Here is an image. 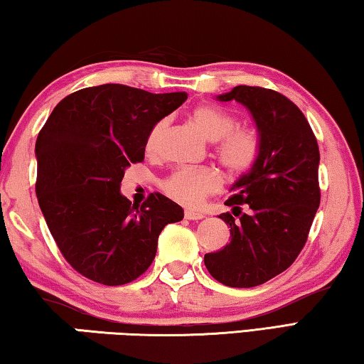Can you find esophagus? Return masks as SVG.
<instances>
[{
  "label": "esophagus",
  "instance_id": "obj_1",
  "mask_svg": "<svg viewBox=\"0 0 364 364\" xmlns=\"http://www.w3.org/2000/svg\"><path fill=\"white\" fill-rule=\"evenodd\" d=\"M184 218H186V220H202V218H204V213L186 210V212H184Z\"/></svg>",
  "mask_w": 364,
  "mask_h": 364
}]
</instances>
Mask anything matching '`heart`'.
<instances>
[{"mask_svg":"<svg viewBox=\"0 0 364 364\" xmlns=\"http://www.w3.org/2000/svg\"><path fill=\"white\" fill-rule=\"evenodd\" d=\"M189 119L208 141L215 143L221 165L234 175H242L254 167L260 157L262 143L257 132L250 128H234L236 119L226 110L202 104L189 112ZM168 120L162 119L151 128L146 138V152L156 156ZM221 188V176L213 168H180L164 180L162 189L170 199L184 207L200 205L207 196Z\"/></svg>","mask_w":364,"mask_h":364,"instance_id":"1","label":"heart"}]
</instances>
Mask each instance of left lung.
I'll list each match as a JSON object with an SVG mask.
<instances>
[{"label":"left lung","mask_w":364,"mask_h":364,"mask_svg":"<svg viewBox=\"0 0 364 364\" xmlns=\"http://www.w3.org/2000/svg\"><path fill=\"white\" fill-rule=\"evenodd\" d=\"M217 100L249 110L262 151L232 184L225 202L232 215H220L231 228V242L204 262L221 284L255 287L286 271L304 249L321 200L319 149L305 115L278 91L239 85Z\"/></svg>","instance_id":"left-lung-1"}]
</instances>
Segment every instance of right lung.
<instances>
[{
  "instance_id": "obj_1",
  "label": "right lung",
  "mask_w": 364,
  "mask_h": 364,
  "mask_svg": "<svg viewBox=\"0 0 364 364\" xmlns=\"http://www.w3.org/2000/svg\"><path fill=\"white\" fill-rule=\"evenodd\" d=\"M188 100L107 83L60 101L36 138V197L60 254L104 286L139 278L157 252L159 234L183 208L162 194L132 205L120 183L144 160L151 128Z\"/></svg>"
}]
</instances>
